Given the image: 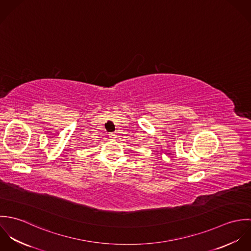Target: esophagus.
Returning <instances> with one entry per match:
<instances>
[{"label":"esophagus","mask_w":251,"mask_h":251,"mask_svg":"<svg viewBox=\"0 0 251 251\" xmlns=\"http://www.w3.org/2000/svg\"><path fill=\"white\" fill-rule=\"evenodd\" d=\"M108 135H109V138H110V139H112V140L116 138V134H115V133H113V132H110Z\"/></svg>","instance_id":"1"}]
</instances>
